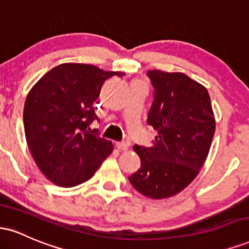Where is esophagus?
<instances>
[{
  "label": "esophagus",
  "mask_w": 249,
  "mask_h": 249,
  "mask_svg": "<svg viewBox=\"0 0 249 249\" xmlns=\"http://www.w3.org/2000/svg\"><path fill=\"white\" fill-rule=\"evenodd\" d=\"M116 147L118 148V150H121V151H126L128 148V144H127V142H116Z\"/></svg>",
  "instance_id": "esophagus-1"
}]
</instances>
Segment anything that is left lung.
<instances>
[{
  "label": "left lung",
  "mask_w": 249,
  "mask_h": 249,
  "mask_svg": "<svg viewBox=\"0 0 249 249\" xmlns=\"http://www.w3.org/2000/svg\"><path fill=\"white\" fill-rule=\"evenodd\" d=\"M154 99L147 124L158 132L151 147L134 145L141 168L131 185L151 199L176 196L198 176L215 131L207 89L182 72L147 71Z\"/></svg>",
  "instance_id": "obj_1"
}]
</instances>
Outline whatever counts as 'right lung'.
<instances>
[{"label":"right lung","mask_w":249,"mask_h":249,"mask_svg":"<svg viewBox=\"0 0 249 249\" xmlns=\"http://www.w3.org/2000/svg\"><path fill=\"white\" fill-rule=\"evenodd\" d=\"M118 71L64 63L48 71L31 88L24 103L28 147L42 173L62 187L87 181L113 151L112 142L91 130L98 117L93 103L103 83Z\"/></svg>","instance_id":"obj_1"}]
</instances>
